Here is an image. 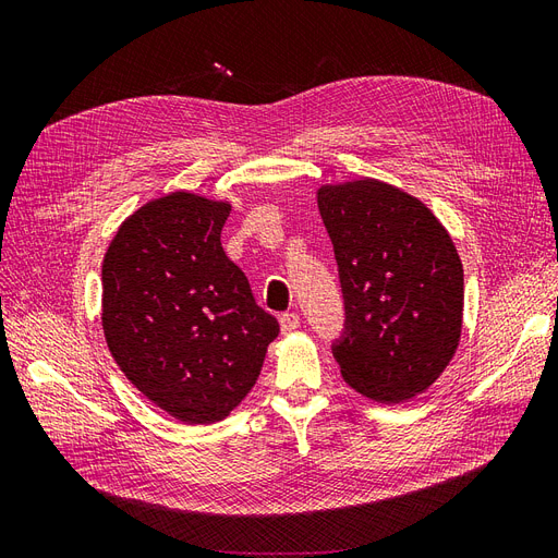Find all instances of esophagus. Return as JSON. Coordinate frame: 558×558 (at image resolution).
<instances>
[{
	"instance_id": "obj_1",
	"label": "esophagus",
	"mask_w": 558,
	"mask_h": 558,
	"mask_svg": "<svg viewBox=\"0 0 558 558\" xmlns=\"http://www.w3.org/2000/svg\"><path fill=\"white\" fill-rule=\"evenodd\" d=\"M279 326H281V332H293L295 328H300V314L295 312H286L279 316Z\"/></svg>"
}]
</instances>
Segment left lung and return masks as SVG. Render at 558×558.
<instances>
[{"label":"left lung","mask_w":558,"mask_h":558,"mask_svg":"<svg viewBox=\"0 0 558 558\" xmlns=\"http://www.w3.org/2000/svg\"><path fill=\"white\" fill-rule=\"evenodd\" d=\"M316 199L344 295V335L332 344L344 381L384 404L424 393L463 328L449 232L424 202L377 179L320 185Z\"/></svg>","instance_id":"1"}]
</instances>
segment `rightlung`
I'll list each match as a JSON object with an SVG mask.
<instances>
[{
    "label": "right lung",
    "mask_w": 558,
    "mask_h": 558,
    "mask_svg": "<svg viewBox=\"0 0 558 558\" xmlns=\"http://www.w3.org/2000/svg\"><path fill=\"white\" fill-rule=\"evenodd\" d=\"M228 202L177 191L118 228L102 263V328L113 361L183 424L226 418L256 384L272 314L221 246Z\"/></svg>",
    "instance_id": "1"
}]
</instances>
